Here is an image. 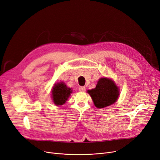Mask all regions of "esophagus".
I'll return each instance as SVG.
<instances>
[{"label": "esophagus", "mask_w": 160, "mask_h": 160, "mask_svg": "<svg viewBox=\"0 0 160 160\" xmlns=\"http://www.w3.org/2000/svg\"><path fill=\"white\" fill-rule=\"evenodd\" d=\"M79 91L81 92H84L86 90V88L84 87H79Z\"/></svg>", "instance_id": "obj_1"}]
</instances>
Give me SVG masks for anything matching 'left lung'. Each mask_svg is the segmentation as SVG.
I'll list each match as a JSON object with an SVG mask.
<instances>
[{"mask_svg": "<svg viewBox=\"0 0 160 160\" xmlns=\"http://www.w3.org/2000/svg\"><path fill=\"white\" fill-rule=\"evenodd\" d=\"M94 105L98 108H104L114 104L119 96L118 87L115 82L109 78H101L96 87L88 90Z\"/></svg>", "mask_w": 160, "mask_h": 160, "instance_id": "8db88e82", "label": "left lung"}]
</instances>
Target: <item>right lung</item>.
I'll use <instances>...</instances> for the list:
<instances>
[{
  "label": "right lung",
  "instance_id": "obj_1",
  "mask_svg": "<svg viewBox=\"0 0 160 160\" xmlns=\"http://www.w3.org/2000/svg\"><path fill=\"white\" fill-rule=\"evenodd\" d=\"M72 93V89L68 88L63 82L54 84L52 90V97L54 103L57 106L64 104Z\"/></svg>",
  "mask_w": 160,
  "mask_h": 160
}]
</instances>
